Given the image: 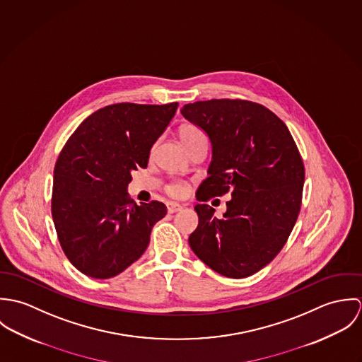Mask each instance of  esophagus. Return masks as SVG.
Listing matches in <instances>:
<instances>
[{"mask_svg": "<svg viewBox=\"0 0 362 362\" xmlns=\"http://www.w3.org/2000/svg\"><path fill=\"white\" fill-rule=\"evenodd\" d=\"M182 209V206L180 204H174V202H170L167 204V210L168 213H175V211H180Z\"/></svg>", "mask_w": 362, "mask_h": 362, "instance_id": "1", "label": "esophagus"}]
</instances>
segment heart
<instances>
[{
    "label": "heart",
    "instance_id": "heart-1",
    "mask_svg": "<svg viewBox=\"0 0 362 362\" xmlns=\"http://www.w3.org/2000/svg\"><path fill=\"white\" fill-rule=\"evenodd\" d=\"M178 135H180V139L181 142L184 144L185 148H188L194 141H197L198 138L204 136V134L201 132V129L197 127V125H192V124H185L180 128L178 131ZM165 191L168 195L174 197V198H184L188 191H189V187L185 181H173L170 182L167 187H165Z\"/></svg>",
    "mask_w": 362,
    "mask_h": 362
}]
</instances>
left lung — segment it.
<instances>
[{
  "mask_svg": "<svg viewBox=\"0 0 362 362\" xmlns=\"http://www.w3.org/2000/svg\"><path fill=\"white\" fill-rule=\"evenodd\" d=\"M182 115L211 142L209 177L197 199L231 195L223 217L197 205V230L189 235L195 255L214 272L243 279L281 251L297 221L305 168L287 125L262 104L211 99L185 104Z\"/></svg>",
  "mask_w": 362,
  "mask_h": 362,
  "instance_id": "obj_1",
  "label": "left lung"
}]
</instances>
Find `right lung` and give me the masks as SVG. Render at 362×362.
Instances as JSON below:
<instances>
[{"label":"right lung","instance_id":"right-lung-1","mask_svg":"<svg viewBox=\"0 0 362 362\" xmlns=\"http://www.w3.org/2000/svg\"><path fill=\"white\" fill-rule=\"evenodd\" d=\"M178 103L111 104L89 115L57 158L52 214L69 262L93 279H110L142 257L167 213L161 202L136 205L127 187L146 168L151 149Z\"/></svg>","mask_w":362,"mask_h":362}]
</instances>
